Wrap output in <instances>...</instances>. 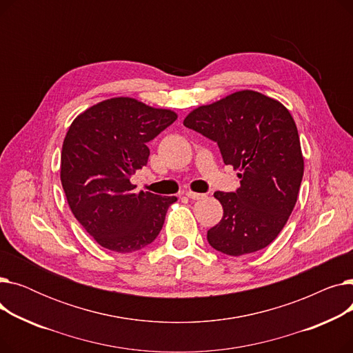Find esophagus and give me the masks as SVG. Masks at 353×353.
I'll use <instances>...</instances> for the list:
<instances>
[{
	"instance_id": "esophagus-1",
	"label": "esophagus",
	"mask_w": 353,
	"mask_h": 353,
	"mask_svg": "<svg viewBox=\"0 0 353 353\" xmlns=\"http://www.w3.org/2000/svg\"><path fill=\"white\" fill-rule=\"evenodd\" d=\"M186 196L192 200H200L203 197H206V194H201V193H194V192H186Z\"/></svg>"
}]
</instances>
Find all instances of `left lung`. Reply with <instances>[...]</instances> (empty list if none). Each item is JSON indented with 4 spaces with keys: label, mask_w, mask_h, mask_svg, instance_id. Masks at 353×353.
<instances>
[{
    "label": "left lung",
    "mask_w": 353,
    "mask_h": 353,
    "mask_svg": "<svg viewBox=\"0 0 353 353\" xmlns=\"http://www.w3.org/2000/svg\"><path fill=\"white\" fill-rule=\"evenodd\" d=\"M217 143L225 164L240 169L236 192H216L223 217L209 245L229 256L262 250L281 233L298 200L303 157L298 128L285 105L257 91H237L184 119Z\"/></svg>",
    "instance_id": "left-lung-1"
}]
</instances>
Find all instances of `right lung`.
I'll list each match as a JSON object with an SVG mask.
<instances>
[{
  "instance_id": "right-lung-1",
  "label": "right lung",
  "mask_w": 353,
  "mask_h": 353,
  "mask_svg": "<svg viewBox=\"0 0 353 353\" xmlns=\"http://www.w3.org/2000/svg\"><path fill=\"white\" fill-rule=\"evenodd\" d=\"M177 116L119 97L85 110L70 125L61 153L68 206L103 248L132 253L154 242L174 196L134 193L130 179L147 164V144Z\"/></svg>"
}]
</instances>
